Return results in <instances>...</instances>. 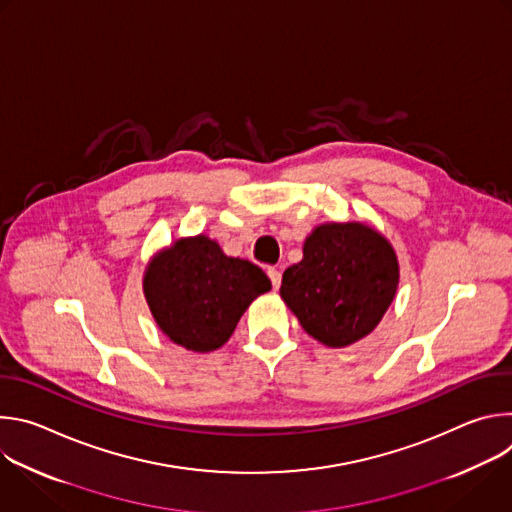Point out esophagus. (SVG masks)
<instances>
[{"label": "esophagus", "mask_w": 512, "mask_h": 512, "mask_svg": "<svg viewBox=\"0 0 512 512\" xmlns=\"http://www.w3.org/2000/svg\"><path fill=\"white\" fill-rule=\"evenodd\" d=\"M267 275H269V279H271L273 289H279V285H281V271H279L277 267H269V269H267Z\"/></svg>", "instance_id": "obj_1"}]
</instances>
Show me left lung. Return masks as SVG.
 Masks as SVG:
<instances>
[{
	"label": "left lung",
	"mask_w": 512,
	"mask_h": 512,
	"mask_svg": "<svg viewBox=\"0 0 512 512\" xmlns=\"http://www.w3.org/2000/svg\"><path fill=\"white\" fill-rule=\"evenodd\" d=\"M399 283L393 247L360 223H328L285 269L281 298L302 328L326 346H348L375 330Z\"/></svg>",
	"instance_id": "left-lung-1"
}]
</instances>
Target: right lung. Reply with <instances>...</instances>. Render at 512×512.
Listing matches in <instances>:
<instances>
[{"label": "right lung", "instance_id": "add662e5", "mask_svg": "<svg viewBox=\"0 0 512 512\" xmlns=\"http://www.w3.org/2000/svg\"><path fill=\"white\" fill-rule=\"evenodd\" d=\"M143 289L170 340L210 352L231 338L243 312L271 289V281L255 263L227 257L214 241L198 235L158 255L145 271Z\"/></svg>", "mask_w": 512, "mask_h": 512}]
</instances>
